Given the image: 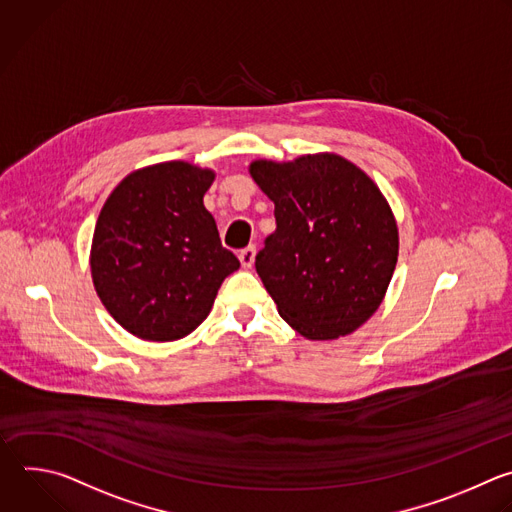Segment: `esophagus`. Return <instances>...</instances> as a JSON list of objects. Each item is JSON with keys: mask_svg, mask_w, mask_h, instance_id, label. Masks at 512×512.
<instances>
[{"mask_svg": "<svg viewBox=\"0 0 512 512\" xmlns=\"http://www.w3.org/2000/svg\"><path fill=\"white\" fill-rule=\"evenodd\" d=\"M240 262L244 268H252L254 266V258H256V246H248L238 254Z\"/></svg>", "mask_w": 512, "mask_h": 512, "instance_id": "1", "label": "esophagus"}]
</instances>
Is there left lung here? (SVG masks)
Listing matches in <instances>:
<instances>
[{
  "label": "left lung",
  "mask_w": 512,
  "mask_h": 512,
  "mask_svg": "<svg viewBox=\"0 0 512 512\" xmlns=\"http://www.w3.org/2000/svg\"><path fill=\"white\" fill-rule=\"evenodd\" d=\"M274 203L276 230L256 272L302 337L333 341L367 323L391 282L399 234L377 183L337 153L248 167Z\"/></svg>",
  "instance_id": "obj_1"
}]
</instances>
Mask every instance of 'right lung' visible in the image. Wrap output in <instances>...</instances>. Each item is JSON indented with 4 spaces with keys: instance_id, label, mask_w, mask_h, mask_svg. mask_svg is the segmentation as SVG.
Masks as SVG:
<instances>
[{
    "instance_id": "obj_1",
    "label": "right lung",
    "mask_w": 512,
    "mask_h": 512,
    "mask_svg": "<svg viewBox=\"0 0 512 512\" xmlns=\"http://www.w3.org/2000/svg\"><path fill=\"white\" fill-rule=\"evenodd\" d=\"M216 171L165 161L129 173L102 206L92 246L94 290L111 317L143 341H177L210 315L240 268L220 242L203 195Z\"/></svg>"
}]
</instances>
